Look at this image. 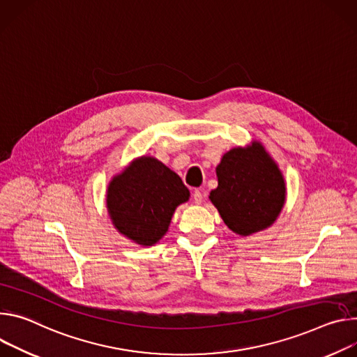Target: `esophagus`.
<instances>
[{
  "mask_svg": "<svg viewBox=\"0 0 357 357\" xmlns=\"http://www.w3.org/2000/svg\"><path fill=\"white\" fill-rule=\"evenodd\" d=\"M203 199H204L203 191H200V190H195V191L192 192V200H194V203H195V204H202V203H203Z\"/></svg>",
  "mask_w": 357,
  "mask_h": 357,
  "instance_id": "34e87169",
  "label": "esophagus"
}]
</instances>
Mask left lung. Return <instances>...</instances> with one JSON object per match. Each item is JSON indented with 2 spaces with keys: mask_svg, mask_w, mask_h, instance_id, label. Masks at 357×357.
I'll return each instance as SVG.
<instances>
[{
  "mask_svg": "<svg viewBox=\"0 0 357 357\" xmlns=\"http://www.w3.org/2000/svg\"><path fill=\"white\" fill-rule=\"evenodd\" d=\"M218 187L210 192L227 227L247 236L269 227L285 203V181L261 143L225 153L217 166Z\"/></svg>",
  "mask_w": 357,
  "mask_h": 357,
  "instance_id": "8db88e82",
  "label": "left lung"
}]
</instances>
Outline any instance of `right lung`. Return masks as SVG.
Here are the masks:
<instances>
[{
    "mask_svg": "<svg viewBox=\"0 0 357 357\" xmlns=\"http://www.w3.org/2000/svg\"><path fill=\"white\" fill-rule=\"evenodd\" d=\"M190 197L181 178L153 157H140L107 188V211L128 238L149 247L167 232L174 210Z\"/></svg>",
    "mask_w": 357,
    "mask_h": 357,
    "instance_id": "right-lung-1",
    "label": "right lung"
}]
</instances>
